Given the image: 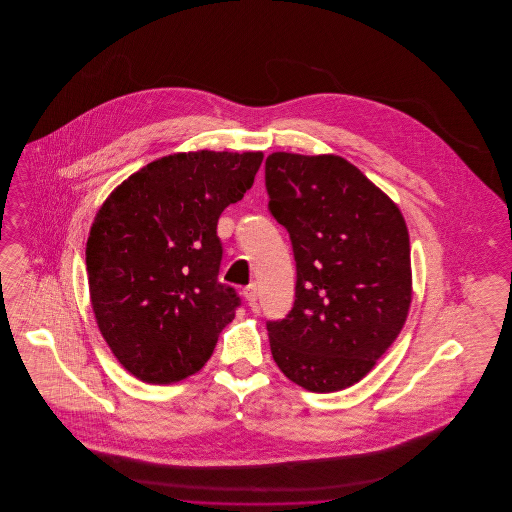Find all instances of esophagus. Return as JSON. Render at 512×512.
<instances>
[{
  "instance_id": "obj_1",
  "label": "esophagus",
  "mask_w": 512,
  "mask_h": 512,
  "mask_svg": "<svg viewBox=\"0 0 512 512\" xmlns=\"http://www.w3.org/2000/svg\"><path fill=\"white\" fill-rule=\"evenodd\" d=\"M244 297L249 305H255V301H257V286L249 284L244 290Z\"/></svg>"
}]
</instances>
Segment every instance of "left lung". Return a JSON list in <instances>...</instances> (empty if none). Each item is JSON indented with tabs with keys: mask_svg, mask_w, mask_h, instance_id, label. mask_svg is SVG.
I'll list each match as a JSON object with an SVG mask.
<instances>
[{
	"mask_svg": "<svg viewBox=\"0 0 512 512\" xmlns=\"http://www.w3.org/2000/svg\"><path fill=\"white\" fill-rule=\"evenodd\" d=\"M265 184L297 272L292 311L267 322L274 363L305 390H345L372 370L405 324L407 224L390 197L338 155L272 153Z\"/></svg>",
	"mask_w": 512,
	"mask_h": 512,
	"instance_id": "8db88e82",
	"label": "left lung"
}]
</instances>
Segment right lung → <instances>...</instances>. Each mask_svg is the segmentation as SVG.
<instances>
[{"label":"right lung","instance_id":"obj_1","mask_svg":"<svg viewBox=\"0 0 512 512\" xmlns=\"http://www.w3.org/2000/svg\"><path fill=\"white\" fill-rule=\"evenodd\" d=\"M263 153L192 151L149 163L107 197L86 244L99 330L147 384L209 361L242 299L219 282L220 213L253 186Z\"/></svg>","mask_w":512,"mask_h":512}]
</instances>
